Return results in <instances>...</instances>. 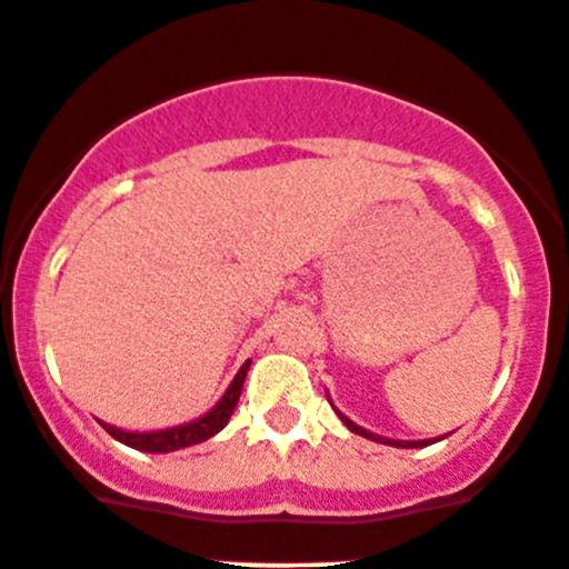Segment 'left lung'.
<instances>
[{"label":"left lung","instance_id":"left-lung-1","mask_svg":"<svg viewBox=\"0 0 569 569\" xmlns=\"http://www.w3.org/2000/svg\"><path fill=\"white\" fill-rule=\"evenodd\" d=\"M329 402H331V399H329ZM331 408H335V406H331ZM335 411H337V408H335ZM337 417H340L342 425H346L351 433H357V437H366V439H373V442L391 445V448H425V445H433V442H439V439H445V437H437V439H388V437H380V433H371V431H366V428H360V425L351 422V419H348L342 411H337Z\"/></svg>","mask_w":569,"mask_h":569}]
</instances>
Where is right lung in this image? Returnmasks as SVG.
Listing matches in <instances>:
<instances>
[{
    "label": "right lung",
    "mask_w": 569,
    "mask_h": 569,
    "mask_svg": "<svg viewBox=\"0 0 569 569\" xmlns=\"http://www.w3.org/2000/svg\"><path fill=\"white\" fill-rule=\"evenodd\" d=\"M252 366V360H247L240 366V371L234 373V380L229 382V388L223 391V397L209 408L203 417L189 419V422L172 425V428H161V431H124V428H116V425H104V431L112 439L130 445L136 450H144V453H172V450L189 448V445L207 442L209 437H214L218 431H223L232 417V411L238 408L240 391H243V380H247V371Z\"/></svg>",
    "instance_id": "add662e5"
}]
</instances>
